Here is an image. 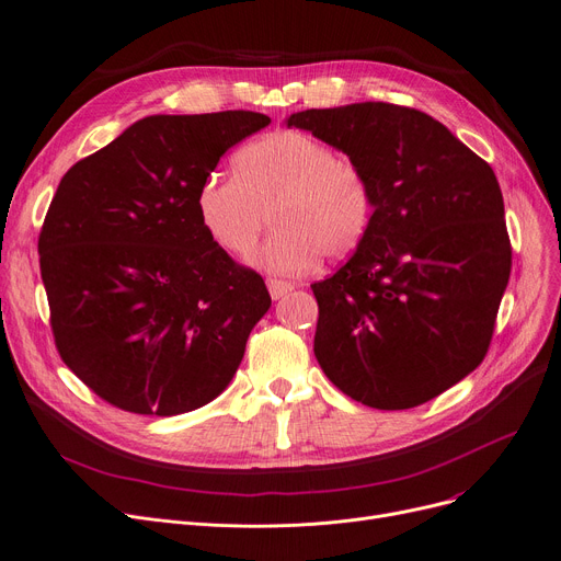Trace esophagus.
Masks as SVG:
<instances>
[{
    "label": "esophagus",
    "instance_id": "1",
    "mask_svg": "<svg viewBox=\"0 0 561 561\" xmlns=\"http://www.w3.org/2000/svg\"><path fill=\"white\" fill-rule=\"evenodd\" d=\"M265 284H268V290H271V298H273V300H279V298H284V296H286L288 290H293V284H290V282L268 279Z\"/></svg>",
    "mask_w": 561,
    "mask_h": 561
}]
</instances>
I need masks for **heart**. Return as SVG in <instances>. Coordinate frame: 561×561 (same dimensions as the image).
I'll list each match as a JSON object with an SVG mask.
<instances>
[{"label":"heart","mask_w":561,"mask_h":561,"mask_svg":"<svg viewBox=\"0 0 561 561\" xmlns=\"http://www.w3.org/2000/svg\"><path fill=\"white\" fill-rule=\"evenodd\" d=\"M236 174H209L195 209L211 241L231 254L254 248L273 216V233L250 263L275 275H300L320 254L355 250L370 225L373 195L364 170L320 138L284 129L252 140L233 161Z\"/></svg>","instance_id":"heart-1"}]
</instances>
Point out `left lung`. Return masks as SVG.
Returning a JSON list of instances; mask_svg holds the SVG:
<instances>
[{
  "label": "left lung",
  "mask_w": 561,
  "mask_h": 561,
  "mask_svg": "<svg viewBox=\"0 0 561 561\" xmlns=\"http://www.w3.org/2000/svg\"><path fill=\"white\" fill-rule=\"evenodd\" d=\"M286 127L347 154L373 195L357 252L311 284L320 368L373 409L455 387L486 355L512 271L491 165L432 115L387 102L298 111Z\"/></svg>",
  "instance_id": "left-lung-1"
}]
</instances>
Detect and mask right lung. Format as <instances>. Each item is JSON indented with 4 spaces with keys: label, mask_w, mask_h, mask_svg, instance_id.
<instances>
[{
    "label": "right lung",
    "mask_w": 561,
    "mask_h": 561,
    "mask_svg": "<svg viewBox=\"0 0 561 561\" xmlns=\"http://www.w3.org/2000/svg\"><path fill=\"white\" fill-rule=\"evenodd\" d=\"M268 125L254 111L147 115L58 184L38 239L51 332L113 407L186 414L241 366L271 296L204 231L195 193L229 147Z\"/></svg>",
    "instance_id": "right-lung-1"
}]
</instances>
